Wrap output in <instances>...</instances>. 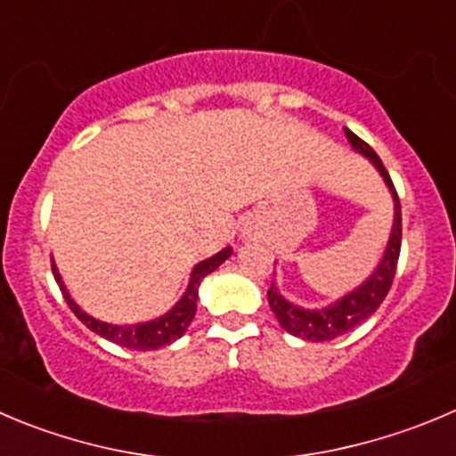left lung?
Here are the masks:
<instances>
[{
	"label": "left lung",
	"mask_w": 456,
	"mask_h": 456,
	"mask_svg": "<svg viewBox=\"0 0 456 456\" xmlns=\"http://www.w3.org/2000/svg\"><path fill=\"white\" fill-rule=\"evenodd\" d=\"M345 136L349 138L351 147L358 154L365 156L371 166L379 170V175L383 176L394 201V224L379 266L371 271V275L362 284L349 290L346 296L338 297L331 305L320 306V309H306V306L286 300L275 281H273L271 289H268V305H271V311L275 314L280 327L289 331L290 336H297L309 342H324L333 340L338 336H345L346 331H351L354 327L365 322L370 315H374L376 309L383 305L385 296L389 293L394 273H396L398 253H401V201H398V194L394 190L387 170H385L383 160L379 159V154L365 141L355 136L351 129H345Z\"/></svg>",
	"instance_id": "obj_1"
}]
</instances>
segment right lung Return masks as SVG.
Here are the masks:
<instances>
[{
	"label": "right lung",
	"instance_id": "1",
	"mask_svg": "<svg viewBox=\"0 0 456 456\" xmlns=\"http://www.w3.org/2000/svg\"><path fill=\"white\" fill-rule=\"evenodd\" d=\"M232 248L231 246H225L221 248L219 253L212 255V257L203 259L199 262L197 266L192 268L190 273V281L185 293L181 296V300L172 306L167 314L159 315L154 320H147V322H136V324H111V322H102V320H95L94 315L85 314V311L77 306V302L73 300L71 293L67 290V284L62 281V275H60L58 266L53 262V275L55 281L60 284V290H62L64 300H67L69 309L77 315L82 324L91 329L98 336L107 338L110 342H116L120 346H127V349H136V351H150V349H160V346L170 345V342L179 340L185 331H188L190 322H192L194 314H197V300H199V286H201V280L206 275H210L212 271L221 266L225 259L231 257Z\"/></svg>",
	"mask_w": 456,
	"mask_h": 456
}]
</instances>
